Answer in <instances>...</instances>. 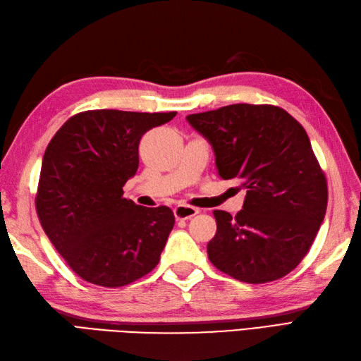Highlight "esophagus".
Wrapping results in <instances>:
<instances>
[{
	"mask_svg": "<svg viewBox=\"0 0 361 361\" xmlns=\"http://www.w3.org/2000/svg\"><path fill=\"white\" fill-rule=\"evenodd\" d=\"M199 213V209L190 205H178L174 208V216L178 221H188V219L195 217Z\"/></svg>",
	"mask_w": 361,
	"mask_h": 361,
	"instance_id": "34e87169",
	"label": "esophagus"
}]
</instances>
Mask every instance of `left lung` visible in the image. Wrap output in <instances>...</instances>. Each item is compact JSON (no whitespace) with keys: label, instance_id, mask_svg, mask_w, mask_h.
I'll return each instance as SVG.
<instances>
[{"label":"left lung","instance_id":"8db88e82","mask_svg":"<svg viewBox=\"0 0 361 361\" xmlns=\"http://www.w3.org/2000/svg\"><path fill=\"white\" fill-rule=\"evenodd\" d=\"M187 121L213 147L217 174L247 190L235 217L214 211L211 263L247 283L286 276L310 251L328 205L326 178L305 128L283 109L254 104Z\"/></svg>","mask_w":361,"mask_h":361}]
</instances>
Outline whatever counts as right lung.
I'll return each mask as SVG.
<instances>
[{"mask_svg": "<svg viewBox=\"0 0 361 361\" xmlns=\"http://www.w3.org/2000/svg\"><path fill=\"white\" fill-rule=\"evenodd\" d=\"M170 113L90 110L75 114L42 157L37 213L56 251L93 285L118 288L148 274L174 226L169 207L124 197L139 166V140Z\"/></svg>", "mask_w": 361, "mask_h": 361, "instance_id": "1", "label": "right lung"}]
</instances>
